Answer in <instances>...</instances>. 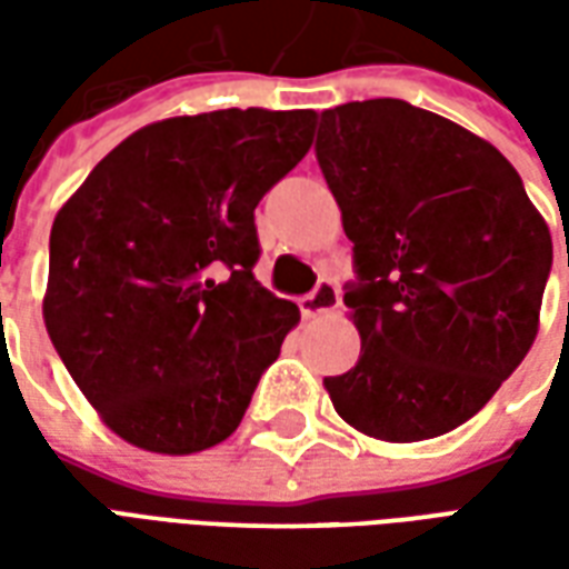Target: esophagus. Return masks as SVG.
I'll use <instances>...</instances> for the list:
<instances>
[{
    "label": "esophagus",
    "mask_w": 569,
    "mask_h": 569,
    "mask_svg": "<svg viewBox=\"0 0 569 569\" xmlns=\"http://www.w3.org/2000/svg\"><path fill=\"white\" fill-rule=\"evenodd\" d=\"M298 308L305 317H320V313H332V310L341 308V289L332 283V280H320L317 289L298 301Z\"/></svg>",
    "instance_id": "obj_1"
}]
</instances>
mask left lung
Masks as SVG:
<instances>
[{
    "label": "left lung",
    "mask_w": 569,
    "mask_h": 569,
    "mask_svg": "<svg viewBox=\"0 0 569 569\" xmlns=\"http://www.w3.org/2000/svg\"><path fill=\"white\" fill-rule=\"evenodd\" d=\"M317 161L353 240L362 338L357 366L322 381L335 411L383 441L451 432L537 338L549 224L488 140L406 100L326 109Z\"/></svg>",
    "instance_id": "8db88e82"
}]
</instances>
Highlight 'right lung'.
Wrapping results in <instances>:
<instances>
[{
	"label": "right lung",
	"mask_w": 569,
	"mask_h": 569,
	"mask_svg": "<svg viewBox=\"0 0 569 569\" xmlns=\"http://www.w3.org/2000/svg\"><path fill=\"white\" fill-rule=\"evenodd\" d=\"M317 112L154 121L97 163L51 228L44 326L121 439L198 453L247 415L298 308L256 280L259 200L308 154Z\"/></svg>",
	"instance_id": "add662e5"
}]
</instances>
